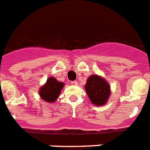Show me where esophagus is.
<instances>
[{
    "instance_id": "34e87169",
    "label": "esophagus",
    "mask_w": 150,
    "mask_h": 150,
    "mask_svg": "<svg viewBox=\"0 0 150 150\" xmlns=\"http://www.w3.org/2000/svg\"><path fill=\"white\" fill-rule=\"evenodd\" d=\"M71 84H72L73 86H77L78 83L77 81H72V82H71Z\"/></svg>"
}]
</instances>
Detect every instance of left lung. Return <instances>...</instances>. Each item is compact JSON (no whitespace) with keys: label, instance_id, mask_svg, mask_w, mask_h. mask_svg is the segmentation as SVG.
Segmentation results:
<instances>
[{"label":"left lung","instance_id":"8db88e82","mask_svg":"<svg viewBox=\"0 0 150 150\" xmlns=\"http://www.w3.org/2000/svg\"><path fill=\"white\" fill-rule=\"evenodd\" d=\"M90 102L95 106H103L111 93L110 86L104 77L97 74L90 75L84 86Z\"/></svg>","mask_w":150,"mask_h":150}]
</instances>
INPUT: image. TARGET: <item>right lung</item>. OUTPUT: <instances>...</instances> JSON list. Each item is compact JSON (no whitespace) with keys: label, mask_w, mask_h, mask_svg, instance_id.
I'll return each mask as SVG.
<instances>
[{"label":"right lung","mask_w":150,"mask_h":150,"mask_svg":"<svg viewBox=\"0 0 150 150\" xmlns=\"http://www.w3.org/2000/svg\"><path fill=\"white\" fill-rule=\"evenodd\" d=\"M64 85V83L58 81L55 77L50 76L47 82L40 87L38 91L40 97L49 103L56 102Z\"/></svg>","instance_id":"1"}]
</instances>
